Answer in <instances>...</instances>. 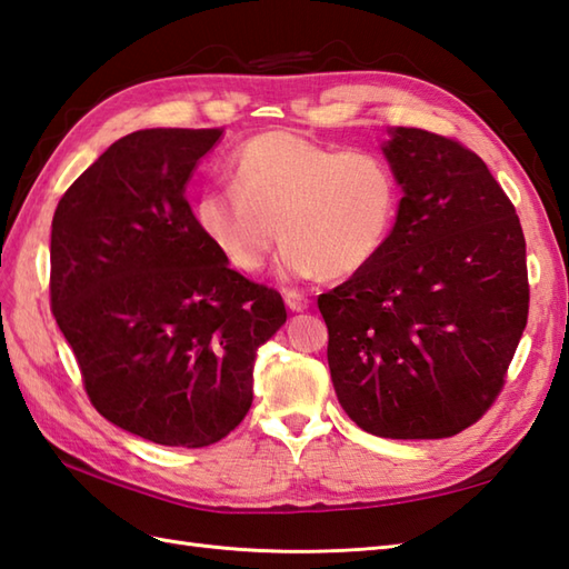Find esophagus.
<instances>
[{
	"label": "esophagus",
	"mask_w": 569,
	"mask_h": 569,
	"mask_svg": "<svg viewBox=\"0 0 569 569\" xmlns=\"http://www.w3.org/2000/svg\"><path fill=\"white\" fill-rule=\"evenodd\" d=\"M283 298H286V306L291 308L293 312H303L310 308V300L306 293L300 291H283Z\"/></svg>",
	"instance_id": "34e87169"
}]
</instances>
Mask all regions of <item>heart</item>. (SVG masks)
I'll return each mask as SVG.
<instances>
[{"label":"heart","mask_w":569,"mask_h":569,"mask_svg":"<svg viewBox=\"0 0 569 569\" xmlns=\"http://www.w3.org/2000/svg\"><path fill=\"white\" fill-rule=\"evenodd\" d=\"M229 188L196 202L200 234L241 273H257L278 239L291 276L345 278L379 257L396 224L398 180L371 151H340L293 131H263L227 161Z\"/></svg>","instance_id":"b5f03b06"}]
</instances>
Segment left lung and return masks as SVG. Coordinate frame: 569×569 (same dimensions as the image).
<instances>
[{"mask_svg": "<svg viewBox=\"0 0 569 569\" xmlns=\"http://www.w3.org/2000/svg\"><path fill=\"white\" fill-rule=\"evenodd\" d=\"M383 153L403 186L393 232L318 296L335 393L379 438H452L497 401L526 330L523 229L457 139L398 127Z\"/></svg>", "mask_w": 569, "mask_h": 569, "instance_id": "left-lung-1", "label": "left lung"}]
</instances>
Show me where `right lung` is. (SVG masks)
Returning <instances> with one entry per match:
<instances>
[{
    "label": "right lung",
    "mask_w": 569,
    "mask_h": 569,
    "mask_svg": "<svg viewBox=\"0 0 569 569\" xmlns=\"http://www.w3.org/2000/svg\"><path fill=\"white\" fill-rule=\"evenodd\" d=\"M224 129H141L60 198L51 310L90 403L168 447H208L251 408L253 357L286 322L283 298L229 269L186 198Z\"/></svg>",
    "instance_id": "obj_1"
}]
</instances>
